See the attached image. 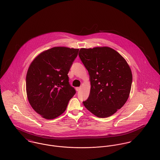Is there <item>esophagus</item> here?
Masks as SVG:
<instances>
[{
	"mask_svg": "<svg viewBox=\"0 0 160 160\" xmlns=\"http://www.w3.org/2000/svg\"><path fill=\"white\" fill-rule=\"evenodd\" d=\"M80 89H81V88H79V87L76 88V91H80Z\"/></svg>",
	"mask_w": 160,
	"mask_h": 160,
	"instance_id": "esophagus-1",
	"label": "esophagus"
}]
</instances>
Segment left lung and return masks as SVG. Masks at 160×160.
I'll return each mask as SVG.
<instances>
[{
	"mask_svg": "<svg viewBox=\"0 0 160 160\" xmlns=\"http://www.w3.org/2000/svg\"><path fill=\"white\" fill-rule=\"evenodd\" d=\"M79 56L88 69L91 81L85 107L98 118L115 113L128 100L132 74L126 60L108 47L82 48Z\"/></svg>",
	"mask_w": 160,
	"mask_h": 160,
	"instance_id": "8db88e82",
	"label": "left lung"
}]
</instances>
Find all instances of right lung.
Wrapping results in <instances>:
<instances>
[{
    "instance_id": "1",
    "label": "right lung",
    "mask_w": 160,
    "mask_h": 160,
    "mask_svg": "<svg viewBox=\"0 0 160 160\" xmlns=\"http://www.w3.org/2000/svg\"><path fill=\"white\" fill-rule=\"evenodd\" d=\"M79 49L55 47L41 53L26 74L28 101L36 112L47 119L63 113L76 91L68 76Z\"/></svg>"
}]
</instances>
